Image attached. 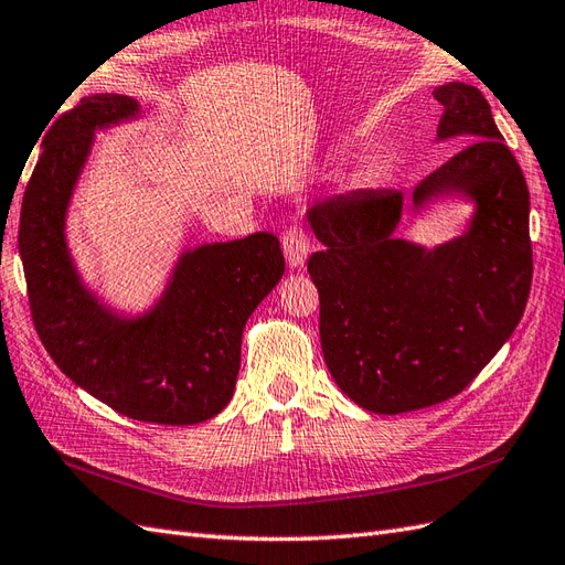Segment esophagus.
Returning a JSON list of instances; mask_svg holds the SVG:
<instances>
[{
  "label": "esophagus",
  "mask_w": 565,
  "mask_h": 565,
  "mask_svg": "<svg viewBox=\"0 0 565 565\" xmlns=\"http://www.w3.org/2000/svg\"><path fill=\"white\" fill-rule=\"evenodd\" d=\"M284 253H286V259H288V267H291V269H296V267L306 263V257L310 253V241H308L306 231H302L300 224H291L286 228Z\"/></svg>",
  "instance_id": "obj_1"
}]
</instances>
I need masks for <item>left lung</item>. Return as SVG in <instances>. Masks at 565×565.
<instances>
[{"label":"left lung","mask_w":565,"mask_h":565,"mask_svg":"<svg viewBox=\"0 0 565 565\" xmlns=\"http://www.w3.org/2000/svg\"><path fill=\"white\" fill-rule=\"evenodd\" d=\"M439 140L468 142L425 181L413 205L468 195L466 234L425 250L396 238L403 193L353 191L310 207L324 248L308 271L320 291V339L331 377L360 408L398 415L460 394L515 331L532 284L530 191L523 169L466 83L434 90Z\"/></svg>","instance_id":"left-lung-1"}]
</instances>
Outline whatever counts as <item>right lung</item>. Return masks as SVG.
<instances>
[{
    "label": "right lung",
    "mask_w": 565,
    "mask_h": 565,
    "mask_svg": "<svg viewBox=\"0 0 565 565\" xmlns=\"http://www.w3.org/2000/svg\"><path fill=\"white\" fill-rule=\"evenodd\" d=\"M126 95H93L52 124L25 185L19 253L33 324L66 377L97 401L157 425L205 423L234 396L241 337L284 274L279 238L259 231L181 255L164 296L136 320L81 284L66 248V207L93 134L131 119Z\"/></svg>",
    "instance_id": "1"
}]
</instances>
